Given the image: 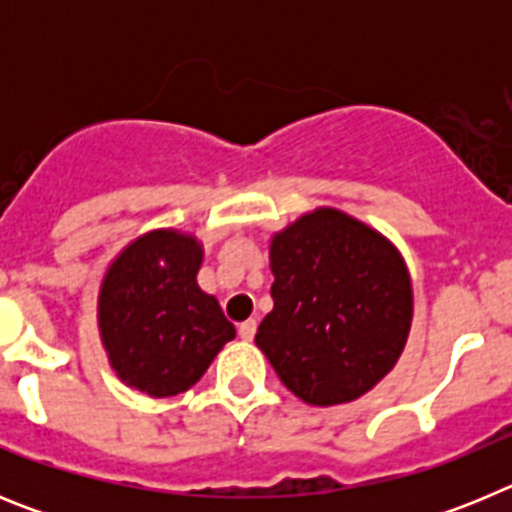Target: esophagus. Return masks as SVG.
<instances>
[{
	"instance_id": "1",
	"label": "esophagus",
	"mask_w": 512,
	"mask_h": 512,
	"mask_svg": "<svg viewBox=\"0 0 512 512\" xmlns=\"http://www.w3.org/2000/svg\"><path fill=\"white\" fill-rule=\"evenodd\" d=\"M238 336H241L243 341H251V338L256 336V320H243V323L238 325Z\"/></svg>"
}]
</instances>
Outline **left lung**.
Returning <instances> with one entry per match:
<instances>
[{
	"mask_svg": "<svg viewBox=\"0 0 512 512\" xmlns=\"http://www.w3.org/2000/svg\"><path fill=\"white\" fill-rule=\"evenodd\" d=\"M271 300L256 346L307 405H341L392 372L413 323V287L382 233L333 207L271 238Z\"/></svg>",
	"mask_w": 512,
	"mask_h": 512,
	"instance_id": "1",
	"label": "left lung"
}]
</instances>
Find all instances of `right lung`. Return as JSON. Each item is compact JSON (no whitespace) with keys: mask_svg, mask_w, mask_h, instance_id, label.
<instances>
[{"mask_svg":"<svg viewBox=\"0 0 512 512\" xmlns=\"http://www.w3.org/2000/svg\"><path fill=\"white\" fill-rule=\"evenodd\" d=\"M202 246L179 230H151L110 264L99 289V333L112 369L151 397L200 382L235 328L197 284Z\"/></svg>","mask_w":512,"mask_h":512,"instance_id":"add662e5","label":"right lung"}]
</instances>
